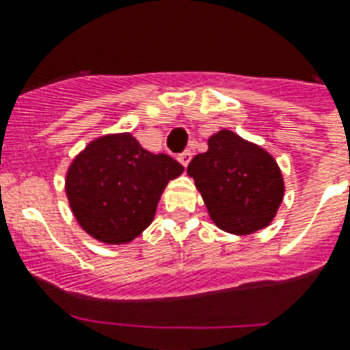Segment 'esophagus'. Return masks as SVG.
Returning a JSON list of instances; mask_svg holds the SVG:
<instances>
[{
    "mask_svg": "<svg viewBox=\"0 0 350 350\" xmlns=\"http://www.w3.org/2000/svg\"><path fill=\"white\" fill-rule=\"evenodd\" d=\"M191 158H192V154L189 152V150H185V152H181L180 156H178V159H180V163L183 165V167H187V165L191 163Z\"/></svg>",
    "mask_w": 350,
    "mask_h": 350,
    "instance_id": "1",
    "label": "esophagus"
}]
</instances>
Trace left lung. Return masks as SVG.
<instances>
[{"instance_id":"8db88e82","label":"left lung","mask_w":350,"mask_h":350,"mask_svg":"<svg viewBox=\"0 0 350 350\" xmlns=\"http://www.w3.org/2000/svg\"><path fill=\"white\" fill-rule=\"evenodd\" d=\"M187 172L225 232L247 236L265 229L282 205L285 185L276 159L232 131L208 137V150L194 156Z\"/></svg>"}]
</instances>
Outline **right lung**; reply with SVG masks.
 <instances>
[{"instance_id":"right-lung-1","label":"right lung","mask_w":350,"mask_h":350,"mask_svg":"<svg viewBox=\"0 0 350 350\" xmlns=\"http://www.w3.org/2000/svg\"><path fill=\"white\" fill-rule=\"evenodd\" d=\"M181 172L176 159L148 152L129 132L109 134L74 158L65 191L85 232L101 243H129L152 224L161 192Z\"/></svg>"}]
</instances>
